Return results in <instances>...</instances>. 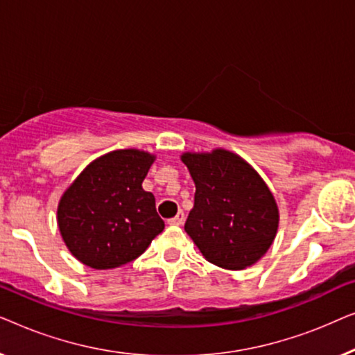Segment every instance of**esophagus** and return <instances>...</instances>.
I'll return each instance as SVG.
<instances>
[{
    "mask_svg": "<svg viewBox=\"0 0 355 355\" xmlns=\"http://www.w3.org/2000/svg\"><path fill=\"white\" fill-rule=\"evenodd\" d=\"M184 220H186V216H184L182 211H179L176 216L171 218V220H168V223H169V225H176V226H179V225H182Z\"/></svg>",
    "mask_w": 355,
    "mask_h": 355,
    "instance_id": "obj_1",
    "label": "esophagus"
}]
</instances>
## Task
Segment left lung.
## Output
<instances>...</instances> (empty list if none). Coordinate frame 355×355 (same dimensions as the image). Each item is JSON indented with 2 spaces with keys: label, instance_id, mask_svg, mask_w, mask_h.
Segmentation results:
<instances>
[{
  "label": "left lung",
  "instance_id": "left-lung-1",
  "mask_svg": "<svg viewBox=\"0 0 355 355\" xmlns=\"http://www.w3.org/2000/svg\"><path fill=\"white\" fill-rule=\"evenodd\" d=\"M196 182L184 230L210 263L226 270L254 265L273 244L279 211L260 174L225 148L182 153Z\"/></svg>",
  "mask_w": 355,
  "mask_h": 355
}]
</instances>
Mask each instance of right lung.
Listing matches in <instances>:
<instances>
[{"label":"right lung","instance_id":"1","mask_svg":"<svg viewBox=\"0 0 355 355\" xmlns=\"http://www.w3.org/2000/svg\"><path fill=\"white\" fill-rule=\"evenodd\" d=\"M155 155L137 148L96 158L62 193L58 226L72 255L95 270L118 268L144 254L164 221L142 182Z\"/></svg>","mask_w":355,"mask_h":355}]
</instances>
